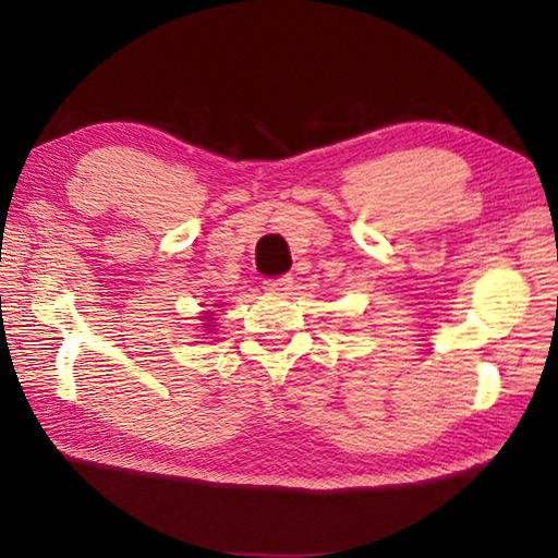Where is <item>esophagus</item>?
<instances>
[{
    "mask_svg": "<svg viewBox=\"0 0 558 558\" xmlns=\"http://www.w3.org/2000/svg\"><path fill=\"white\" fill-rule=\"evenodd\" d=\"M290 286H292V278L290 276L263 280V288H266L268 292H286V290H290Z\"/></svg>",
    "mask_w": 558,
    "mask_h": 558,
    "instance_id": "obj_1",
    "label": "esophagus"
}]
</instances>
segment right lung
I'll list each match as a JSON object with an SVG mask.
<instances>
[{"label":"right lung","instance_id":"obj_1","mask_svg":"<svg viewBox=\"0 0 558 558\" xmlns=\"http://www.w3.org/2000/svg\"><path fill=\"white\" fill-rule=\"evenodd\" d=\"M206 319H209V317H206ZM206 327H211V325H206Z\"/></svg>","mask_w":558,"mask_h":558}]
</instances>
